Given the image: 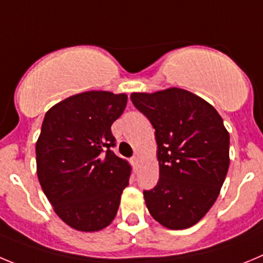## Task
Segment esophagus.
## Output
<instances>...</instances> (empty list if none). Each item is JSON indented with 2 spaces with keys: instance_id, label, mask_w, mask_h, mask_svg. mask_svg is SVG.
<instances>
[{
  "instance_id": "obj_1",
  "label": "esophagus",
  "mask_w": 263,
  "mask_h": 263,
  "mask_svg": "<svg viewBox=\"0 0 263 263\" xmlns=\"http://www.w3.org/2000/svg\"><path fill=\"white\" fill-rule=\"evenodd\" d=\"M131 162H132V165H134L135 169H137V166L140 165V160H139V157H136V156H135V157H132Z\"/></svg>"
}]
</instances>
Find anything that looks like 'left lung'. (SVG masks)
Returning a JSON list of instances; mask_svg holds the SVG:
<instances>
[{
    "label": "left lung",
    "mask_w": 263,
    "mask_h": 263,
    "mask_svg": "<svg viewBox=\"0 0 263 263\" xmlns=\"http://www.w3.org/2000/svg\"><path fill=\"white\" fill-rule=\"evenodd\" d=\"M156 129L160 178L144 191L153 219L169 229L196 224L216 202L229 167V134L214 106L179 87L132 93Z\"/></svg>",
    "instance_id": "obj_1"
}]
</instances>
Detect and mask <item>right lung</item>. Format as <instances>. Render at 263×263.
Returning a JSON list of instances; mask_svg holds the SVG:
<instances>
[{
	"label": "right lung",
	"instance_id": "right-lung-1",
	"mask_svg": "<svg viewBox=\"0 0 263 263\" xmlns=\"http://www.w3.org/2000/svg\"><path fill=\"white\" fill-rule=\"evenodd\" d=\"M127 94L91 90L47 111L36 141V173L53 211L81 232L110 226L128 186L131 166L111 148V124L123 114Z\"/></svg>",
	"mask_w": 263,
	"mask_h": 263
}]
</instances>
